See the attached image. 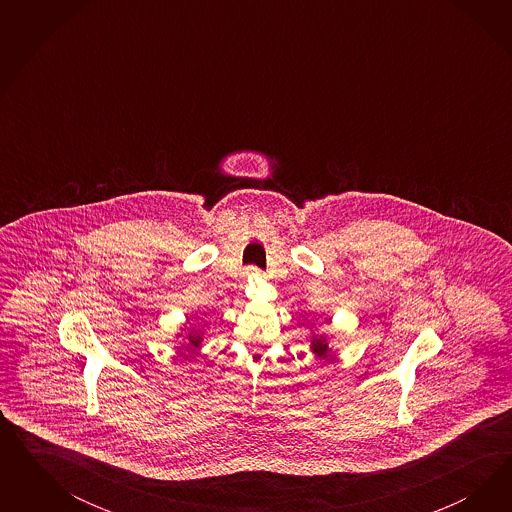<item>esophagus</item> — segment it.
I'll list each match as a JSON object with an SVG mask.
<instances>
[{
  "label": "esophagus",
  "instance_id": "obj_1",
  "mask_svg": "<svg viewBox=\"0 0 512 512\" xmlns=\"http://www.w3.org/2000/svg\"><path fill=\"white\" fill-rule=\"evenodd\" d=\"M263 276V272L259 268H255V266H249L248 270H246V278H263Z\"/></svg>",
  "mask_w": 512,
  "mask_h": 512
}]
</instances>
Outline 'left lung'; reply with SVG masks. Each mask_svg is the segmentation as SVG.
Masks as SVG:
<instances>
[{"instance_id": "8db88e82", "label": "left lung", "mask_w": 512, "mask_h": 512, "mask_svg": "<svg viewBox=\"0 0 512 512\" xmlns=\"http://www.w3.org/2000/svg\"><path fill=\"white\" fill-rule=\"evenodd\" d=\"M311 353L313 355H317V357L326 358L330 355V345H328V340H326L325 334H317V332H313L311 330Z\"/></svg>"}]
</instances>
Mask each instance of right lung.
<instances>
[{"mask_svg":"<svg viewBox=\"0 0 512 512\" xmlns=\"http://www.w3.org/2000/svg\"><path fill=\"white\" fill-rule=\"evenodd\" d=\"M202 336H204V332H202L201 326L195 325H182L180 332L176 334V338H182V347H186V349H197L201 345Z\"/></svg>","mask_w":512,"mask_h":512,"instance_id":"add662e5","label":"right lung"}]
</instances>
